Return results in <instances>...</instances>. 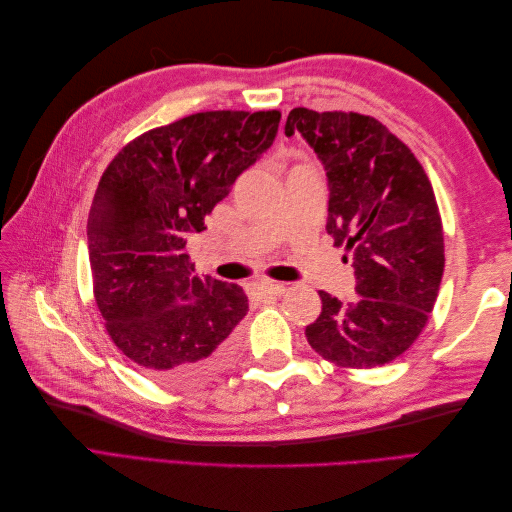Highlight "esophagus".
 <instances>
[{
    "mask_svg": "<svg viewBox=\"0 0 512 512\" xmlns=\"http://www.w3.org/2000/svg\"><path fill=\"white\" fill-rule=\"evenodd\" d=\"M254 288H256V292L260 294V297H269V299L280 297V294L286 292V286L284 284H277V282H260Z\"/></svg>",
    "mask_w": 512,
    "mask_h": 512,
    "instance_id": "obj_1",
    "label": "esophagus"
}]
</instances>
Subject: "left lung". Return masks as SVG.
Returning <instances> with one entry per match:
<instances>
[{
  "instance_id": "obj_1",
  "label": "left lung",
  "mask_w": 512,
  "mask_h": 512,
  "mask_svg": "<svg viewBox=\"0 0 512 512\" xmlns=\"http://www.w3.org/2000/svg\"><path fill=\"white\" fill-rule=\"evenodd\" d=\"M327 173V232L350 252L359 299L320 290L322 312L305 337L322 359L369 369L391 363L421 335L444 273V235L433 188L414 153L374 117L292 108ZM348 260V256H346Z\"/></svg>"
}]
</instances>
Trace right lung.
I'll return each instance as SVG.
<instances>
[{
	"mask_svg": "<svg viewBox=\"0 0 512 512\" xmlns=\"http://www.w3.org/2000/svg\"><path fill=\"white\" fill-rule=\"evenodd\" d=\"M280 111H207L123 147L87 220L94 294L115 346L153 380L198 384L228 363L241 286L194 275L185 243L277 136Z\"/></svg>",
	"mask_w": 512,
	"mask_h": 512,
	"instance_id": "1",
	"label": "right lung"
}]
</instances>
